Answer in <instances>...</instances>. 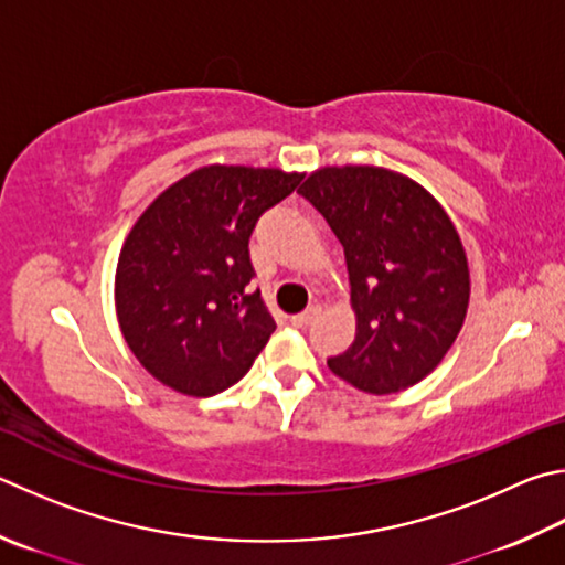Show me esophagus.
Returning a JSON list of instances; mask_svg holds the SVG:
<instances>
[{"label": "esophagus", "mask_w": 565, "mask_h": 565, "mask_svg": "<svg viewBox=\"0 0 565 565\" xmlns=\"http://www.w3.org/2000/svg\"><path fill=\"white\" fill-rule=\"evenodd\" d=\"M318 313H321V309H318V306H309V309H306L303 313L291 316V323H294L296 328H306V326H311V323L316 321Z\"/></svg>", "instance_id": "1"}]
</instances>
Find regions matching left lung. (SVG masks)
<instances>
[{
    "label": "left lung",
    "instance_id": "1",
    "mask_svg": "<svg viewBox=\"0 0 565 565\" xmlns=\"http://www.w3.org/2000/svg\"><path fill=\"white\" fill-rule=\"evenodd\" d=\"M343 244L355 341L328 367L371 395L399 393L435 371L465 323L467 254L425 188L371 166L323 168L301 184Z\"/></svg>",
    "mask_w": 565,
    "mask_h": 565
}]
</instances>
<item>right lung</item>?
<instances>
[{"instance_id":"right-lung-1","label":"right lung","mask_w":565,"mask_h":565,"mask_svg":"<svg viewBox=\"0 0 565 565\" xmlns=\"http://www.w3.org/2000/svg\"><path fill=\"white\" fill-rule=\"evenodd\" d=\"M301 180L274 168L210 166L140 214L118 256L116 311L128 348L162 385L212 397L247 375L276 328L249 289V237Z\"/></svg>"}]
</instances>
